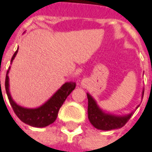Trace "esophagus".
<instances>
[{"label": "esophagus", "instance_id": "esophagus-1", "mask_svg": "<svg viewBox=\"0 0 152 152\" xmlns=\"http://www.w3.org/2000/svg\"><path fill=\"white\" fill-rule=\"evenodd\" d=\"M80 85H81V87H83V88H87L89 85L88 79H86V78H85V79H83V80L81 81V83H80Z\"/></svg>", "mask_w": 152, "mask_h": 152}]
</instances>
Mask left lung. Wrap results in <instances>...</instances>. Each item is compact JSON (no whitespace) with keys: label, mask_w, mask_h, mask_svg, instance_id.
<instances>
[{"label":"left lung","mask_w":152,"mask_h":152,"mask_svg":"<svg viewBox=\"0 0 152 152\" xmlns=\"http://www.w3.org/2000/svg\"><path fill=\"white\" fill-rule=\"evenodd\" d=\"M88 100V116L90 123L97 129L99 130H112V129H118L122 128L126 122L129 121L131 115L134 114V111L130 112L126 115H115L110 112L105 111L104 110L101 109L99 105L94 97L90 94L87 93ZM144 96V89L142 91L141 99ZM140 104L135 108L138 109Z\"/></svg>","instance_id":"1"}]
</instances>
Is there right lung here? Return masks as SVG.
Returning a JSON list of instances; mask_svg holds the SVG:
<instances>
[{
  "mask_svg": "<svg viewBox=\"0 0 152 152\" xmlns=\"http://www.w3.org/2000/svg\"><path fill=\"white\" fill-rule=\"evenodd\" d=\"M18 48L17 49L12 58L11 64L12 63L13 59L15 58L18 53ZM10 68L11 67H9V69L7 72L5 88H6V92L8 97L9 102L17 116L24 123L32 127H36V128H44L55 122L58 110L62 106L64 100L66 99V98L75 89L76 84L71 83H64L63 85L42 105L36 108H27V107H23V106L19 105L18 104H17L11 95L9 76H8Z\"/></svg>",
  "mask_w": 152,
  "mask_h": 152,
  "instance_id": "1",
  "label": "right lung"
}]
</instances>
